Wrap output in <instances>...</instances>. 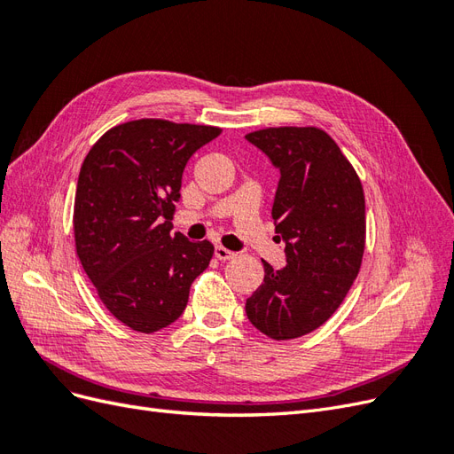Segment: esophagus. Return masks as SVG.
Returning <instances> with one entry per match:
<instances>
[{
    "label": "esophagus",
    "instance_id": "esophagus-1",
    "mask_svg": "<svg viewBox=\"0 0 454 454\" xmlns=\"http://www.w3.org/2000/svg\"><path fill=\"white\" fill-rule=\"evenodd\" d=\"M214 254H215V257H217V259H222V261L232 259V257H235V255H237L235 252H231V250L223 248V246H215V248H214Z\"/></svg>",
    "mask_w": 454,
    "mask_h": 454
}]
</instances>
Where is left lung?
<instances>
[{
  "label": "left lung",
  "instance_id": "left-lung-1",
  "mask_svg": "<svg viewBox=\"0 0 454 454\" xmlns=\"http://www.w3.org/2000/svg\"><path fill=\"white\" fill-rule=\"evenodd\" d=\"M246 140L280 172L270 214L277 240L286 244V267L263 261L265 278L246 299V314L270 339H297L339 309L358 277L365 248L362 182L320 129H265Z\"/></svg>",
  "mask_w": 454,
  "mask_h": 454
}]
</instances>
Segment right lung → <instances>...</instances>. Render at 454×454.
<instances>
[{
  "mask_svg": "<svg viewBox=\"0 0 454 454\" xmlns=\"http://www.w3.org/2000/svg\"><path fill=\"white\" fill-rule=\"evenodd\" d=\"M222 134L162 119L129 121L96 142L79 172L74 232L81 265L106 309L153 333L184 314L189 287L214 246L170 235L182 176L197 149Z\"/></svg>",
  "mask_w": 454,
  "mask_h": 454,
  "instance_id": "right-lung-1",
  "label": "right lung"
}]
</instances>
